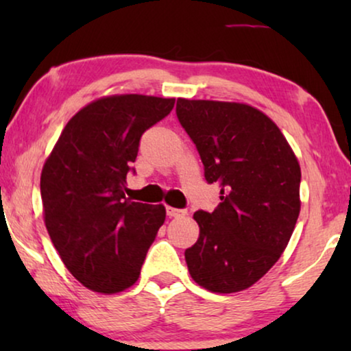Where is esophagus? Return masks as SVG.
Wrapping results in <instances>:
<instances>
[{"mask_svg": "<svg viewBox=\"0 0 351 351\" xmlns=\"http://www.w3.org/2000/svg\"><path fill=\"white\" fill-rule=\"evenodd\" d=\"M166 213H167V215H169V217H180V215H185L186 214V210L177 209V208H171V206H167Z\"/></svg>", "mask_w": 351, "mask_h": 351, "instance_id": "esophagus-1", "label": "esophagus"}]
</instances>
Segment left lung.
I'll return each instance as SVG.
<instances>
[{"instance_id":"8db88e82","label":"left lung","mask_w":351,"mask_h":351,"mask_svg":"<svg viewBox=\"0 0 351 351\" xmlns=\"http://www.w3.org/2000/svg\"><path fill=\"white\" fill-rule=\"evenodd\" d=\"M177 118L198 148L214 213L198 210L185 251L190 276L217 294L247 289L278 262L300 213V165L280 128L239 102L177 99Z\"/></svg>"}]
</instances>
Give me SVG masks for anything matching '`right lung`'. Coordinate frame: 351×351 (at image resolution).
Segmentation results:
<instances>
[{"label": "right lung", "mask_w": 351, "mask_h": 351, "mask_svg": "<svg viewBox=\"0 0 351 351\" xmlns=\"http://www.w3.org/2000/svg\"><path fill=\"white\" fill-rule=\"evenodd\" d=\"M174 102L142 94L95 99L71 117L45 161L47 233L66 270L90 291L129 289L165 223V206L136 203L124 189L142 134Z\"/></svg>", "instance_id": "right-lung-1"}]
</instances>
